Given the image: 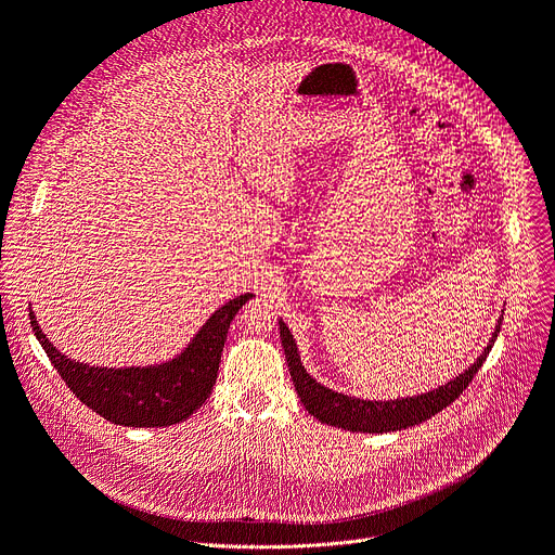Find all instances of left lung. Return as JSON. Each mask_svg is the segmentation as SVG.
<instances>
[{
  "label": "left lung",
  "mask_w": 555,
  "mask_h": 555,
  "mask_svg": "<svg viewBox=\"0 0 555 555\" xmlns=\"http://www.w3.org/2000/svg\"><path fill=\"white\" fill-rule=\"evenodd\" d=\"M501 320H503V315H501ZM279 328H281V343H283V351H285V360H287V370H291L295 390H297L301 403L306 405V411L328 426H337V428L353 430V433H392V430L422 424V422L430 420L433 415L444 411L449 403H453L457 397L463 395V390L472 383V378L478 374L480 365L486 363V358L499 335V326H496L492 333L490 345L486 347L483 353L478 356L476 363L472 367H467L463 374H457L447 385H440V388L430 390L426 395H417V397L390 399V401H367V399H356V397H347V395L324 388L322 383H318L304 370L291 328H287L283 322H279Z\"/></svg>",
  "instance_id": "left-lung-1"
}]
</instances>
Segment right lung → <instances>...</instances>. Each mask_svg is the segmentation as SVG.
<instances>
[{
    "mask_svg": "<svg viewBox=\"0 0 555 555\" xmlns=\"http://www.w3.org/2000/svg\"><path fill=\"white\" fill-rule=\"evenodd\" d=\"M251 297L240 295L215 310L177 358L154 367L115 370L77 363L47 340L31 310L29 320L47 358L81 403L119 426L158 428L188 420L210 397L231 320Z\"/></svg>",
    "mask_w": 555,
    "mask_h": 555,
    "instance_id": "right-lung-1",
    "label": "right lung"
}]
</instances>
